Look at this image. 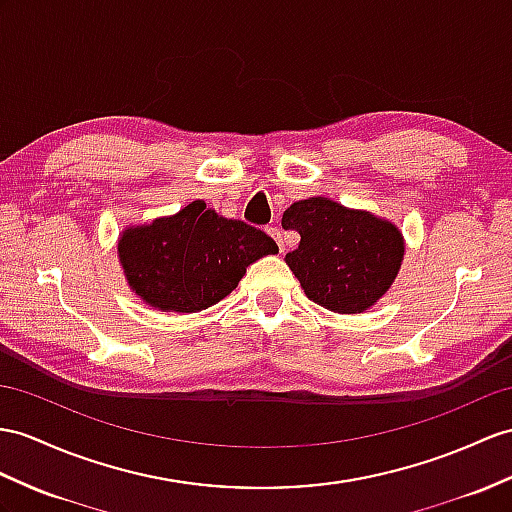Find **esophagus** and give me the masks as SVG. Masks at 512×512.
<instances>
[{"label": "esophagus", "mask_w": 512, "mask_h": 512, "mask_svg": "<svg viewBox=\"0 0 512 512\" xmlns=\"http://www.w3.org/2000/svg\"><path fill=\"white\" fill-rule=\"evenodd\" d=\"M267 234L271 236V239H276V243H278V247H280V249H284V241H282V234H280V230H278L276 226H269V228H267Z\"/></svg>", "instance_id": "obj_1"}]
</instances>
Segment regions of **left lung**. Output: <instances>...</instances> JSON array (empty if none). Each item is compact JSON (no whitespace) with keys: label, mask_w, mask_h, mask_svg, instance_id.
<instances>
[{"label":"left lung","mask_w":512,"mask_h":512,"mask_svg":"<svg viewBox=\"0 0 512 512\" xmlns=\"http://www.w3.org/2000/svg\"><path fill=\"white\" fill-rule=\"evenodd\" d=\"M282 228L299 232L286 265L308 299L341 315L371 308L391 289L404 260V236L391 221L308 197L284 210Z\"/></svg>","instance_id":"8db88e82"}]
</instances>
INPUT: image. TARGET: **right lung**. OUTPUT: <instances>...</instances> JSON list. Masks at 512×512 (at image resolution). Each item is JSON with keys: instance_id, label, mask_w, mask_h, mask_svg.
<instances>
[{"instance_id": "right-lung-1", "label": "right lung", "mask_w": 512, "mask_h": 512, "mask_svg": "<svg viewBox=\"0 0 512 512\" xmlns=\"http://www.w3.org/2000/svg\"><path fill=\"white\" fill-rule=\"evenodd\" d=\"M117 254L130 289L145 304L162 313H197L230 295L245 269L278 254V245L263 230L195 199L173 217L128 228Z\"/></svg>"}]
</instances>
